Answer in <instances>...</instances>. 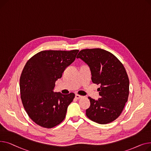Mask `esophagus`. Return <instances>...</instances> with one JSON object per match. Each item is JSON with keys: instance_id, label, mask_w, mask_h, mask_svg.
I'll return each instance as SVG.
<instances>
[{"instance_id": "esophagus-1", "label": "esophagus", "mask_w": 151, "mask_h": 151, "mask_svg": "<svg viewBox=\"0 0 151 151\" xmlns=\"http://www.w3.org/2000/svg\"><path fill=\"white\" fill-rule=\"evenodd\" d=\"M82 97L83 96H81V95H79V94H76V99H81V98H82Z\"/></svg>"}]
</instances>
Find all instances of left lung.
I'll return each mask as SVG.
<instances>
[{
    "label": "left lung",
    "mask_w": 151,
    "mask_h": 151,
    "mask_svg": "<svg viewBox=\"0 0 151 151\" xmlns=\"http://www.w3.org/2000/svg\"><path fill=\"white\" fill-rule=\"evenodd\" d=\"M77 58L90 66L93 83L101 85L97 88L98 100L88 97L90 106L86 110V116L101 124L113 122L128 100L129 80L125 68L111 52L100 48L81 50Z\"/></svg>",
    "instance_id": "8db88e82"
}]
</instances>
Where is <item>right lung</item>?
<instances>
[{
	"instance_id": "right-lung-1",
	"label": "right lung",
	"mask_w": 151,
	"mask_h": 151,
	"mask_svg": "<svg viewBox=\"0 0 151 151\" xmlns=\"http://www.w3.org/2000/svg\"><path fill=\"white\" fill-rule=\"evenodd\" d=\"M78 51L42 50L26 63L20 77L21 98L30 118L40 126L50 129L65 118L75 94L54 93L53 89Z\"/></svg>"
}]
</instances>
